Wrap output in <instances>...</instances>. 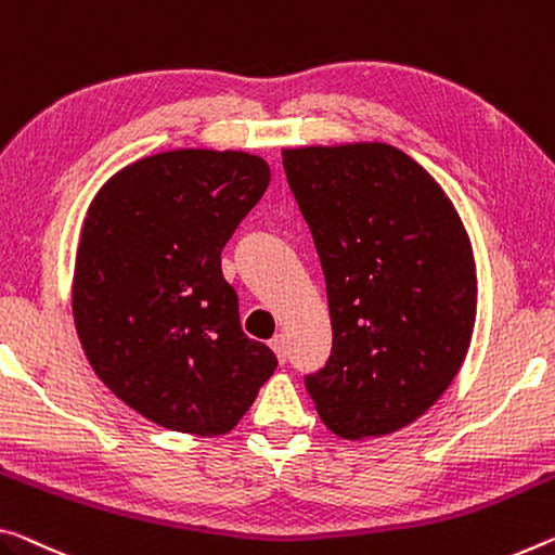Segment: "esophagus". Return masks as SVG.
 Instances as JSON below:
<instances>
[{
    "label": "esophagus",
    "mask_w": 555,
    "mask_h": 555,
    "mask_svg": "<svg viewBox=\"0 0 555 555\" xmlns=\"http://www.w3.org/2000/svg\"><path fill=\"white\" fill-rule=\"evenodd\" d=\"M271 350H274L276 353V358H279V363L284 365L286 363V338L284 336H276V338H271Z\"/></svg>",
    "instance_id": "34e87169"
}]
</instances>
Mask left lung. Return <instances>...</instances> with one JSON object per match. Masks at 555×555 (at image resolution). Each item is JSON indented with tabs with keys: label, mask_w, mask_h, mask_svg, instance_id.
Here are the masks:
<instances>
[{
	"label": "left lung",
	"mask_w": 555,
	"mask_h": 555,
	"mask_svg": "<svg viewBox=\"0 0 555 555\" xmlns=\"http://www.w3.org/2000/svg\"><path fill=\"white\" fill-rule=\"evenodd\" d=\"M328 294L333 348L306 377L343 439L383 437L425 415L467 358L477 267L452 199L388 143L284 147Z\"/></svg>",
	"instance_id": "left-lung-1"
}]
</instances>
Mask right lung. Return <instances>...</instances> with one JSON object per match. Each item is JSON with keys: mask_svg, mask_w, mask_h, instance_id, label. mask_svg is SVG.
Instances as JSON below:
<instances>
[{"mask_svg": "<svg viewBox=\"0 0 555 555\" xmlns=\"http://www.w3.org/2000/svg\"><path fill=\"white\" fill-rule=\"evenodd\" d=\"M271 182L244 151L178 147L140 157L88 205L74 321L118 400L172 433L227 435L276 371L244 336L222 249Z\"/></svg>", "mask_w": 555, "mask_h": 555, "instance_id": "obj_1", "label": "right lung"}]
</instances>
